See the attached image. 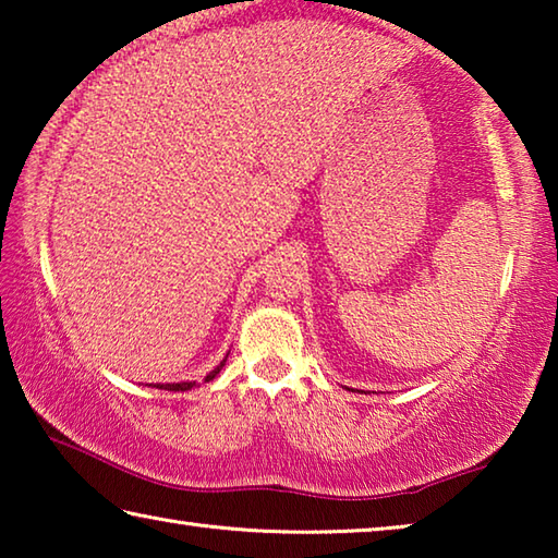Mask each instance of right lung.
Listing matches in <instances>:
<instances>
[{
  "label": "right lung",
  "instance_id": "1",
  "mask_svg": "<svg viewBox=\"0 0 558 558\" xmlns=\"http://www.w3.org/2000/svg\"><path fill=\"white\" fill-rule=\"evenodd\" d=\"M226 356H229V354H226ZM223 364H226V359H223V362H221L219 366H216V369H211L209 374L204 376V384L211 381L214 376L223 369ZM194 386H196V381H179V384H157V389H167V391H189V389H194Z\"/></svg>",
  "mask_w": 558,
  "mask_h": 558
}]
</instances>
